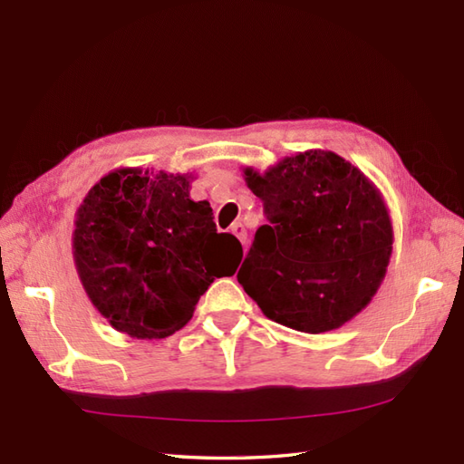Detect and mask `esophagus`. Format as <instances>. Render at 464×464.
I'll list each match as a JSON object with an SVG mask.
<instances>
[{
  "label": "esophagus",
  "mask_w": 464,
  "mask_h": 464,
  "mask_svg": "<svg viewBox=\"0 0 464 464\" xmlns=\"http://www.w3.org/2000/svg\"><path fill=\"white\" fill-rule=\"evenodd\" d=\"M231 233H233L235 237H237L243 245H245V241H247V229H245L243 223H233V225H231Z\"/></svg>",
  "instance_id": "obj_1"
}]
</instances>
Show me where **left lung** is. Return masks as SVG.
Listing matches in <instances>:
<instances>
[{
	"mask_svg": "<svg viewBox=\"0 0 464 464\" xmlns=\"http://www.w3.org/2000/svg\"><path fill=\"white\" fill-rule=\"evenodd\" d=\"M245 181L263 201L261 225L237 273L275 323L303 333L339 329L364 309L387 273L392 225L369 177L333 151L285 157Z\"/></svg>",
	"mask_w": 464,
	"mask_h": 464,
	"instance_id": "8db88e82",
	"label": "left lung"
}]
</instances>
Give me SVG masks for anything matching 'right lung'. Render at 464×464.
I'll return each instance as SVG.
<instances>
[{
    "label": "right lung",
    "mask_w": 464,
    "mask_h": 464,
    "mask_svg": "<svg viewBox=\"0 0 464 464\" xmlns=\"http://www.w3.org/2000/svg\"><path fill=\"white\" fill-rule=\"evenodd\" d=\"M189 187V175L127 167L102 177L77 209V275L117 331L169 337L215 277L237 271L239 239L217 233L211 205L193 201Z\"/></svg>",
    "instance_id": "obj_1"
}]
</instances>
